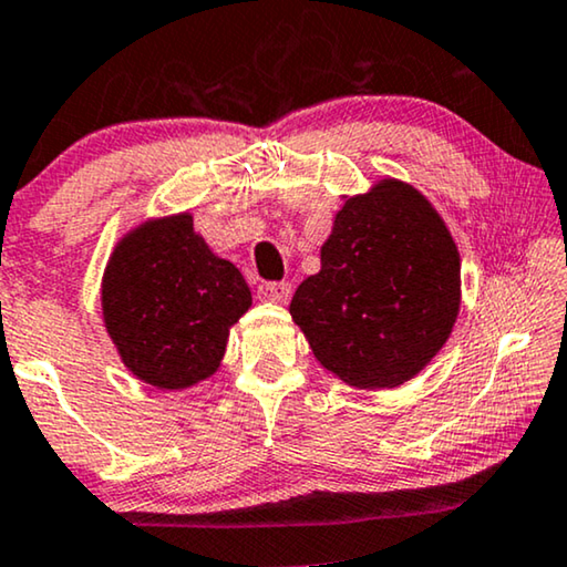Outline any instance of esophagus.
<instances>
[{
	"label": "esophagus",
	"mask_w": 567,
	"mask_h": 567,
	"mask_svg": "<svg viewBox=\"0 0 567 567\" xmlns=\"http://www.w3.org/2000/svg\"><path fill=\"white\" fill-rule=\"evenodd\" d=\"M292 287L290 282H261L259 285V298L267 302H285L290 298Z\"/></svg>",
	"instance_id": "obj_1"
}]
</instances>
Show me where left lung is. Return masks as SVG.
I'll list each match as a JSON object with an SVG mask.
<instances>
[{
  "instance_id": "obj_1",
  "label": "left lung",
  "mask_w": 567,
  "mask_h": 567,
  "mask_svg": "<svg viewBox=\"0 0 567 567\" xmlns=\"http://www.w3.org/2000/svg\"><path fill=\"white\" fill-rule=\"evenodd\" d=\"M460 313V254L416 187L347 197L290 316L316 360L354 388H398L434 360Z\"/></svg>"
}]
</instances>
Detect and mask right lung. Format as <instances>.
I'll list each match as a JSON object with an SVG mask.
<instances>
[{"mask_svg":"<svg viewBox=\"0 0 567 567\" xmlns=\"http://www.w3.org/2000/svg\"><path fill=\"white\" fill-rule=\"evenodd\" d=\"M249 308V285L195 234L189 213L125 234L102 277V318L117 354L135 378L162 390L210 378L230 326Z\"/></svg>","mask_w":567,"mask_h":567,"instance_id":"right-lung-1","label":"right lung"}]
</instances>
